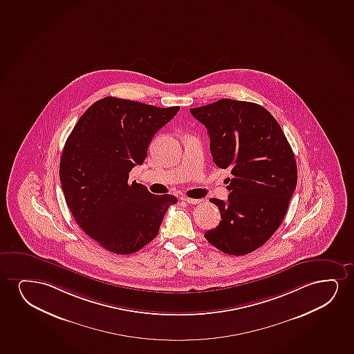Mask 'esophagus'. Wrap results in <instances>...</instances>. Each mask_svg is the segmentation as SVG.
I'll list each match as a JSON object with an SVG mask.
<instances>
[{"label":"esophagus","instance_id":"esophagus-1","mask_svg":"<svg viewBox=\"0 0 354 354\" xmlns=\"http://www.w3.org/2000/svg\"><path fill=\"white\" fill-rule=\"evenodd\" d=\"M184 202L187 203V204H199V203H202V199H193V198H187V197H183L181 198Z\"/></svg>","mask_w":354,"mask_h":354}]
</instances>
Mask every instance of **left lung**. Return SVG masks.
<instances>
[{"mask_svg": "<svg viewBox=\"0 0 354 354\" xmlns=\"http://www.w3.org/2000/svg\"><path fill=\"white\" fill-rule=\"evenodd\" d=\"M189 111L207 127L215 165L233 175L225 180L228 201L210 199L222 220L204 236L222 252L248 254L270 239L287 212L298 179L292 147L256 103L223 98Z\"/></svg>", "mask_w": 354, "mask_h": 354, "instance_id": "left-lung-1", "label": "left lung"}]
</instances>
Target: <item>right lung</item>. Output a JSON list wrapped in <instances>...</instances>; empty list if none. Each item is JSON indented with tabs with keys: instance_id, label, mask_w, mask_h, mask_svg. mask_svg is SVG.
Wrapping results in <instances>:
<instances>
[{
	"instance_id": "add662e5",
	"label": "right lung",
	"mask_w": 354,
	"mask_h": 354,
	"mask_svg": "<svg viewBox=\"0 0 354 354\" xmlns=\"http://www.w3.org/2000/svg\"><path fill=\"white\" fill-rule=\"evenodd\" d=\"M179 109L104 97L80 116L66 140L60 181L67 207L79 227L111 252L131 254L155 239L168 207L178 202L129 184V176Z\"/></svg>"
}]
</instances>
